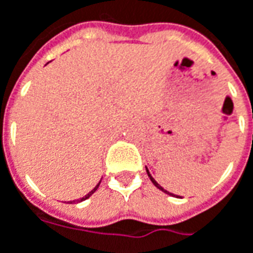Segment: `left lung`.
<instances>
[{"label": "left lung", "mask_w": 253, "mask_h": 253, "mask_svg": "<svg viewBox=\"0 0 253 253\" xmlns=\"http://www.w3.org/2000/svg\"><path fill=\"white\" fill-rule=\"evenodd\" d=\"M146 171H147L148 178H150V180H151V182H153V184H154V185H156V187H157V188H159V190H161V191H163V192H166V194H169V195H174V194H171V192H169V191H167V190H164V188H163V187H161V185H160L159 182L156 181V180H154V178H153V177H151V174H150V171H148L147 167H146Z\"/></svg>", "instance_id": "obj_1"}]
</instances>
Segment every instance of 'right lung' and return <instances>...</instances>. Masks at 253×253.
Returning <instances> with one entry per match:
<instances>
[{
    "instance_id": "add662e5",
    "label": "right lung",
    "mask_w": 253,
    "mask_h": 253,
    "mask_svg": "<svg viewBox=\"0 0 253 253\" xmlns=\"http://www.w3.org/2000/svg\"><path fill=\"white\" fill-rule=\"evenodd\" d=\"M100 181H102V180H100ZM100 181H99V184H97V185L94 187V188H93V190H92V191L87 192V194H86L84 197H82L81 200H73V201H69V204H73V203H82V201H84V200H87V198H89V197H90V195H92V194H93V192L96 191L97 188H99V185H100Z\"/></svg>"
}]
</instances>
